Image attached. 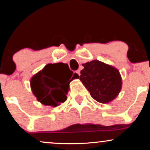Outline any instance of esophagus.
Masks as SVG:
<instances>
[{"label": "esophagus", "mask_w": 150, "mask_h": 150, "mask_svg": "<svg viewBox=\"0 0 150 150\" xmlns=\"http://www.w3.org/2000/svg\"><path fill=\"white\" fill-rule=\"evenodd\" d=\"M76 74H78V75H79V76H80V75H81V71H80V70H79V69H78V70H76Z\"/></svg>", "instance_id": "obj_1"}]
</instances>
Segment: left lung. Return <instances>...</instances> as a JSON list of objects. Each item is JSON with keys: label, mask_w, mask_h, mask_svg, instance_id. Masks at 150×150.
<instances>
[{"label": "left lung", "mask_w": 150, "mask_h": 150, "mask_svg": "<svg viewBox=\"0 0 150 150\" xmlns=\"http://www.w3.org/2000/svg\"><path fill=\"white\" fill-rule=\"evenodd\" d=\"M80 80L96 101L108 104L122 90V79L116 67L98 60L83 64Z\"/></svg>", "instance_id": "1"}]
</instances>
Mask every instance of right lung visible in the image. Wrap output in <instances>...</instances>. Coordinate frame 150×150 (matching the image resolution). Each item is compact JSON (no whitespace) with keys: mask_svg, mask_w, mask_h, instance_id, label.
<instances>
[{"mask_svg":"<svg viewBox=\"0 0 150 150\" xmlns=\"http://www.w3.org/2000/svg\"><path fill=\"white\" fill-rule=\"evenodd\" d=\"M66 67L67 64L63 63H49L31 78L30 88L38 102L45 106L56 107L67 100L69 83L73 79H79V76L74 74L70 80L73 72L69 70L71 76H68Z\"/></svg>","mask_w":150,"mask_h":150,"instance_id":"add662e5","label":"right lung"}]
</instances>
